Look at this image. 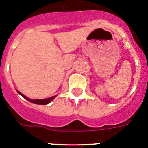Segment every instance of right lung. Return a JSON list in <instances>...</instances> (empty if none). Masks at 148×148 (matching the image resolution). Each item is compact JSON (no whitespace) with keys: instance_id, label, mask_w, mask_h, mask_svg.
Segmentation results:
<instances>
[{"instance_id":"add662e5","label":"right lung","mask_w":148,"mask_h":148,"mask_svg":"<svg viewBox=\"0 0 148 148\" xmlns=\"http://www.w3.org/2000/svg\"><path fill=\"white\" fill-rule=\"evenodd\" d=\"M18 93L19 94V95H21L23 97H24V98L26 99V100H27L28 101H29V102L31 103H36V104H41V105H45V104H47V103H49L51 101H52L53 99L56 97V96H53V97H50V98H47V99H40V100H31V99H29L27 98V97H26L25 95H24L23 94H21V92H19L18 91H17Z\"/></svg>"}]
</instances>
